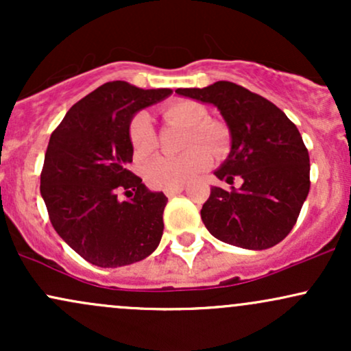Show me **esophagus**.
Returning <instances> with one entry per match:
<instances>
[{
	"label": "esophagus",
	"instance_id": "esophagus-1",
	"mask_svg": "<svg viewBox=\"0 0 351 351\" xmlns=\"http://www.w3.org/2000/svg\"><path fill=\"white\" fill-rule=\"evenodd\" d=\"M183 186H178V188H170V189H165V195L168 196V198H171V196H176L180 195L181 191H183Z\"/></svg>",
	"mask_w": 351,
	"mask_h": 351
}]
</instances>
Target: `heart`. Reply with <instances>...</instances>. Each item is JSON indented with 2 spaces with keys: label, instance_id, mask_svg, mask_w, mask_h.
Here are the masks:
<instances>
[{
  "label": "heart",
  "instance_id": "1",
  "mask_svg": "<svg viewBox=\"0 0 351 351\" xmlns=\"http://www.w3.org/2000/svg\"><path fill=\"white\" fill-rule=\"evenodd\" d=\"M167 123L186 128L181 158H156L145 168V180L153 188L170 189L186 184L211 165L213 156H223L229 150L231 135L228 127L208 119V108L191 99H178L162 108ZM128 140L138 162L147 160L158 148V136L150 115L138 112L128 123Z\"/></svg>",
  "mask_w": 351,
  "mask_h": 351
}]
</instances>
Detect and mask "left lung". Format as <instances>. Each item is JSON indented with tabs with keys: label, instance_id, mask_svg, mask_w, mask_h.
Wrapping results in <instances>:
<instances>
[{
	"label": "left lung",
	"instance_id": "left-lung-1",
	"mask_svg": "<svg viewBox=\"0 0 351 351\" xmlns=\"http://www.w3.org/2000/svg\"><path fill=\"white\" fill-rule=\"evenodd\" d=\"M184 97L213 104L231 132V152L215 171L234 183L231 191L213 186L201 209L216 239L252 251L279 244L292 228L310 189V158L300 132L279 107L234 82L204 88H176Z\"/></svg>",
	"mask_w": 351,
	"mask_h": 351
}]
</instances>
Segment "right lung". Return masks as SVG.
I'll return each mask as SVG.
<instances>
[{"instance_id":"obj_1","label":"right lung","mask_w":351,"mask_h":351,"mask_svg":"<svg viewBox=\"0 0 351 351\" xmlns=\"http://www.w3.org/2000/svg\"><path fill=\"white\" fill-rule=\"evenodd\" d=\"M171 92L107 82L74 104L52 132L41 196L56 232L87 263L120 267L158 247L168 198L127 168L134 156L128 123Z\"/></svg>"}]
</instances>
